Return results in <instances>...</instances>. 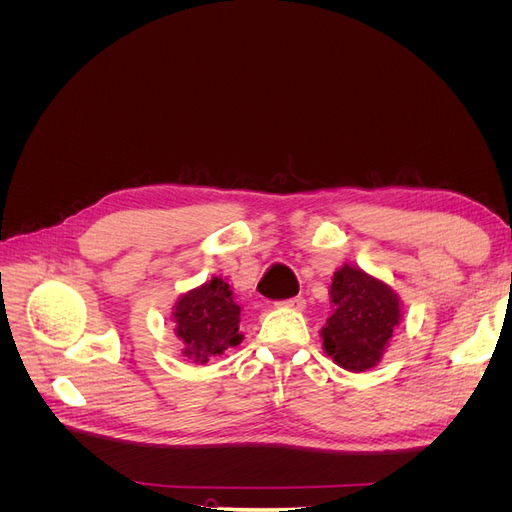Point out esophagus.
<instances>
[{"label":"esophagus","mask_w":512,"mask_h":512,"mask_svg":"<svg viewBox=\"0 0 512 512\" xmlns=\"http://www.w3.org/2000/svg\"><path fill=\"white\" fill-rule=\"evenodd\" d=\"M282 307H288V309H294V312H301V309L305 307V299L303 297H292L288 301H282L280 303Z\"/></svg>","instance_id":"esophagus-1"}]
</instances>
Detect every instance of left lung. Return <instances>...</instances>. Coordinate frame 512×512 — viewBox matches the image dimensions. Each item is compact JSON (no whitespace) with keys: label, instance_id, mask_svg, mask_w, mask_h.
I'll list each match as a JSON object with an SVG mask.
<instances>
[{"label":"left lung","instance_id":"1","mask_svg":"<svg viewBox=\"0 0 512 512\" xmlns=\"http://www.w3.org/2000/svg\"><path fill=\"white\" fill-rule=\"evenodd\" d=\"M329 294L333 314L320 329L324 352L354 374L376 367L404 320L399 294L380 277L352 265L333 273Z\"/></svg>","mask_w":512,"mask_h":512}]
</instances>
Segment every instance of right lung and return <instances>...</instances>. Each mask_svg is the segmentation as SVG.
Here are the masks:
<instances>
[{
  "label": "right lung",
  "instance_id": "add662e5",
  "mask_svg": "<svg viewBox=\"0 0 512 512\" xmlns=\"http://www.w3.org/2000/svg\"><path fill=\"white\" fill-rule=\"evenodd\" d=\"M175 335L183 344L181 354L192 363L205 365L224 354L230 346H239L241 305L232 297L230 284L222 277L183 292L173 305Z\"/></svg>",
  "mask_w": 512,
  "mask_h": 512
}]
</instances>
